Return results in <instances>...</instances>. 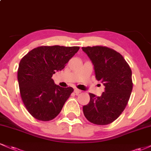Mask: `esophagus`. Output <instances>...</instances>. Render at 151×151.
<instances>
[{"label":"esophagus","mask_w":151,"mask_h":151,"mask_svg":"<svg viewBox=\"0 0 151 151\" xmlns=\"http://www.w3.org/2000/svg\"><path fill=\"white\" fill-rule=\"evenodd\" d=\"M81 90L78 89H74V93H76V94H79V93H81Z\"/></svg>","instance_id":"obj_1"}]
</instances>
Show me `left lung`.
<instances>
[{"label": "left lung", "instance_id": "obj_1", "mask_svg": "<svg viewBox=\"0 0 151 151\" xmlns=\"http://www.w3.org/2000/svg\"><path fill=\"white\" fill-rule=\"evenodd\" d=\"M94 68L96 79L105 86L101 96L89 93L90 101L83 106L88 121L96 125H107L125 109L133 89L132 72L120 53L107 47H82Z\"/></svg>", "mask_w": 151, "mask_h": 151}]
</instances>
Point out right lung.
<instances>
[{"mask_svg": "<svg viewBox=\"0 0 151 151\" xmlns=\"http://www.w3.org/2000/svg\"><path fill=\"white\" fill-rule=\"evenodd\" d=\"M79 49L77 46H41L20 60L18 70L20 96L35 119L47 121L60 113L74 89L57 85L52 77L65 68Z\"/></svg>", "mask_w": 151, "mask_h": 151, "instance_id": "add662e5", "label": "right lung"}]
</instances>
